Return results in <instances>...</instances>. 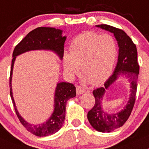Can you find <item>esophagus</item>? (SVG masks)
Listing matches in <instances>:
<instances>
[{"instance_id": "1", "label": "esophagus", "mask_w": 149, "mask_h": 149, "mask_svg": "<svg viewBox=\"0 0 149 149\" xmlns=\"http://www.w3.org/2000/svg\"><path fill=\"white\" fill-rule=\"evenodd\" d=\"M85 91H86V89L83 88V87H81V86H76V92H77V95L81 94V93H84Z\"/></svg>"}]
</instances>
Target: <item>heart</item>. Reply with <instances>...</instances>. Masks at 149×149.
<instances>
[{"label":"heart","mask_w":149,"mask_h":149,"mask_svg":"<svg viewBox=\"0 0 149 149\" xmlns=\"http://www.w3.org/2000/svg\"><path fill=\"white\" fill-rule=\"evenodd\" d=\"M70 53L65 52L63 65L65 73L74 78L80 72L84 81L93 86L104 83L110 75L116 62L118 47L110 34L88 31L76 36L71 42Z\"/></svg>","instance_id":"1"}]
</instances>
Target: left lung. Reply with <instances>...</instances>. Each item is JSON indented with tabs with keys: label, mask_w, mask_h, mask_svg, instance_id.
<instances>
[{
	"label": "left lung",
	"mask_w": 149,
	"mask_h": 149,
	"mask_svg": "<svg viewBox=\"0 0 149 149\" xmlns=\"http://www.w3.org/2000/svg\"><path fill=\"white\" fill-rule=\"evenodd\" d=\"M98 28L113 33L118 45V62L113 74L104 83V87L95 89L94 106L88 113V119L95 130L101 132H110L122 127L130 117L135 102L137 81L140 66L137 63V51L136 45L123 30L110 25H98ZM127 77L130 84V99L122 111L116 113H108L101 107L103 97L107 89L119 77Z\"/></svg>",
	"instance_id": "left-lung-1"
}]
</instances>
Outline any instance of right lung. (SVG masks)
Returning <instances> with one entry per match:
<instances>
[{
  "instance_id": "right-lung-1",
  "label": "right lung",
  "mask_w": 149,
  "mask_h": 149,
  "mask_svg": "<svg viewBox=\"0 0 149 149\" xmlns=\"http://www.w3.org/2000/svg\"><path fill=\"white\" fill-rule=\"evenodd\" d=\"M63 31L49 27H39L31 31L15 47L12 54V66L10 72V96L13 102L15 112L21 124L28 132L39 137H45L57 132L63 126L65 119L66 102L70 98L76 96V88L72 83H58L54 96V110L49 119L43 124L33 125L24 120L17 111L12 94V78L14 63L19 55L31 50H50L56 52L61 60L63 56L66 36H62Z\"/></svg>"
}]
</instances>
